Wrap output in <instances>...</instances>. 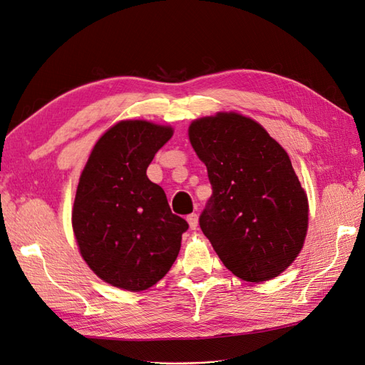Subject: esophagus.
<instances>
[{"mask_svg": "<svg viewBox=\"0 0 365 365\" xmlns=\"http://www.w3.org/2000/svg\"><path fill=\"white\" fill-rule=\"evenodd\" d=\"M187 222H189V227L192 230H196V227H197V215L192 213V215L187 216Z\"/></svg>", "mask_w": 365, "mask_h": 365, "instance_id": "esophagus-1", "label": "esophagus"}]
</instances>
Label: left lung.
<instances>
[{
	"mask_svg": "<svg viewBox=\"0 0 365 365\" xmlns=\"http://www.w3.org/2000/svg\"><path fill=\"white\" fill-rule=\"evenodd\" d=\"M189 140L213 187L202 233L236 277L262 283L280 275L307 235V195L289 155L256 120L220 111L193 120Z\"/></svg>",
	"mask_w": 365,
	"mask_h": 365,
	"instance_id": "left-lung-1",
	"label": "left lung"
}]
</instances>
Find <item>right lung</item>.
<instances>
[{
	"label": "right lung",
	"instance_id": "1",
	"mask_svg": "<svg viewBox=\"0 0 365 365\" xmlns=\"http://www.w3.org/2000/svg\"><path fill=\"white\" fill-rule=\"evenodd\" d=\"M173 128L121 120L97 140L81 173L71 224L81 256L105 283L146 291L169 272L189 224L146 170Z\"/></svg>",
	"mask_w": 365,
	"mask_h": 365
}]
</instances>
